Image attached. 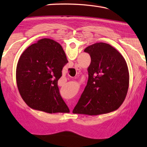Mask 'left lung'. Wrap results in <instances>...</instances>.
I'll use <instances>...</instances> for the list:
<instances>
[{
    "mask_svg": "<svg viewBox=\"0 0 147 147\" xmlns=\"http://www.w3.org/2000/svg\"><path fill=\"white\" fill-rule=\"evenodd\" d=\"M91 57L88 80L73 114L96 115L113 112L127 93L129 74L125 59L108 43L99 42L85 49Z\"/></svg>",
    "mask_w": 147,
    "mask_h": 147,
    "instance_id": "obj_1",
    "label": "left lung"
}]
</instances>
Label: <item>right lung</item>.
<instances>
[{"label": "right lung", "mask_w": 147, "mask_h": 147, "mask_svg": "<svg viewBox=\"0 0 147 147\" xmlns=\"http://www.w3.org/2000/svg\"><path fill=\"white\" fill-rule=\"evenodd\" d=\"M67 62L62 46L50 38L40 39L23 52L16 77L19 92L30 107L50 114L69 112L57 86Z\"/></svg>", "instance_id": "right-lung-1"}]
</instances>
